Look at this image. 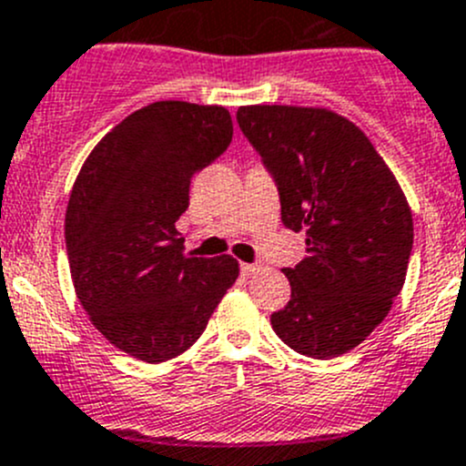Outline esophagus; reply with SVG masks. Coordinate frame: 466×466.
<instances>
[{"mask_svg":"<svg viewBox=\"0 0 466 466\" xmlns=\"http://www.w3.org/2000/svg\"><path fill=\"white\" fill-rule=\"evenodd\" d=\"M240 269H242V274H247V277H251V274L263 272L265 265H263V263H242Z\"/></svg>","mask_w":466,"mask_h":466,"instance_id":"obj_1","label":"esophagus"}]
</instances>
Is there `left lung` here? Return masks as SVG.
Returning <instances> with one entry per match:
<instances>
[{
    "instance_id": "1",
    "label": "left lung",
    "mask_w": 466,
    "mask_h": 466,
    "mask_svg": "<svg viewBox=\"0 0 466 466\" xmlns=\"http://www.w3.org/2000/svg\"><path fill=\"white\" fill-rule=\"evenodd\" d=\"M238 126L277 185L283 226L307 230L272 329L295 352L339 357L370 336L405 283L410 206L369 137L329 109L254 105L238 109Z\"/></svg>"
}]
</instances>
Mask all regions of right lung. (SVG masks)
<instances>
[{"instance_id":"1","label":"right lung","mask_w":466,"mask_h":466,"mask_svg":"<svg viewBox=\"0 0 466 466\" xmlns=\"http://www.w3.org/2000/svg\"><path fill=\"white\" fill-rule=\"evenodd\" d=\"M230 141L224 107L153 103L118 123L75 180L66 210L75 290L96 329L130 357L185 352L240 274L230 256H185L176 230L192 178Z\"/></svg>"}]
</instances>
